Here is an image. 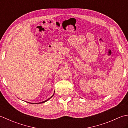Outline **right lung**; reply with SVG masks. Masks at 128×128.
<instances>
[{
	"mask_svg": "<svg viewBox=\"0 0 128 128\" xmlns=\"http://www.w3.org/2000/svg\"><path fill=\"white\" fill-rule=\"evenodd\" d=\"M53 96H52V97H50V98H48V100H44V101H43V102H40V103H37H37H38V104H39V103H44L45 102H46V101H47V100H50V98H52V97H53ZM36 103H35V104H36ZM32 104H34V103H32Z\"/></svg>",
	"mask_w": 128,
	"mask_h": 128,
	"instance_id": "1",
	"label": "right lung"
}]
</instances>
